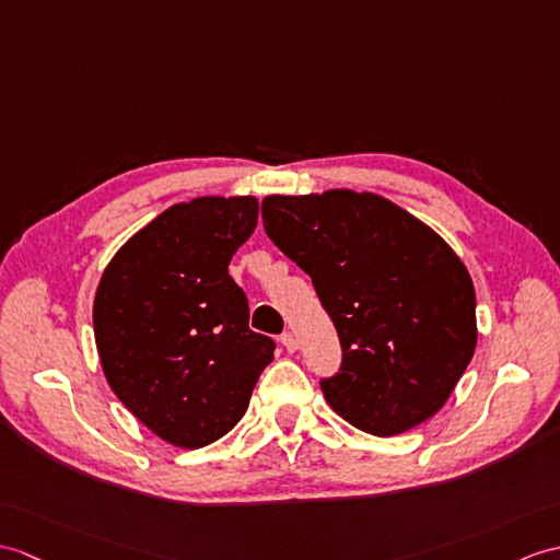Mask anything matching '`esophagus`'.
Segmentation results:
<instances>
[{"label": "esophagus", "instance_id": "34e87169", "mask_svg": "<svg viewBox=\"0 0 560 560\" xmlns=\"http://www.w3.org/2000/svg\"><path fill=\"white\" fill-rule=\"evenodd\" d=\"M281 346L289 350V353H295V350H298V339H295L291 331H285V334H281Z\"/></svg>", "mask_w": 560, "mask_h": 560}]
</instances>
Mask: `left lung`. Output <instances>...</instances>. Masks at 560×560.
I'll return each mask as SVG.
<instances>
[{
  "label": "left lung",
  "mask_w": 560,
  "mask_h": 560,
  "mask_svg": "<svg viewBox=\"0 0 560 560\" xmlns=\"http://www.w3.org/2000/svg\"><path fill=\"white\" fill-rule=\"evenodd\" d=\"M262 219L339 331L341 370L322 380L334 412L396 436L444 408L477 346L475 285L451 245L382 195L348 188L267 195Z\"/></svg>",
  "instance_id": "1"
}]
</instances>
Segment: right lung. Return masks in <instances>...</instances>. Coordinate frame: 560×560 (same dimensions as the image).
<instances>
[{
	"label": "right lung",
	"mask_w": 560,
	"mask_h": 560,
	"mask_svg": "<svg viewBox=\"0 0 560 560\" xmlns=\"http://www.w3.org/2000/svg\"><path fill=\"white\" fill-rule=\"evenodd\" d=\"M253 195L168 207L112 257L95 293V343L107 384L150 432L202 448L248 410L275 341L248 327L229 277L257 226Z\"/></svg>",
	"instance_id": "right-lung-1"
}]
</instances>
